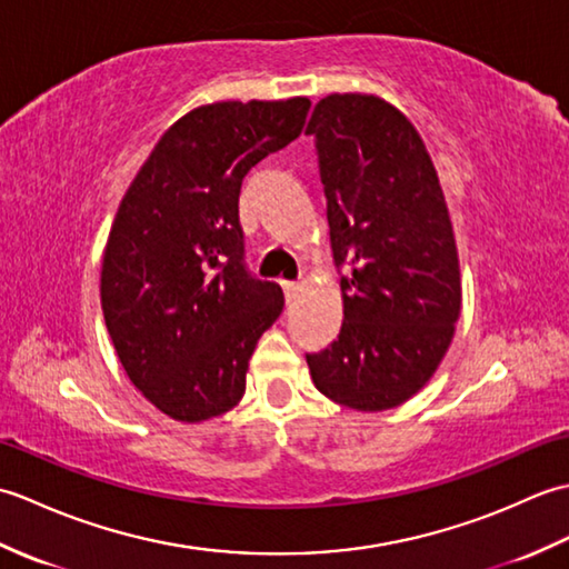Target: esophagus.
Instances as JSON below:
<instances>
[{
  "mask_svg": "<svg viewBox=\"0 0 569 569\" xmlns=\"http://www.w3.org/2000/svg\"><path fill=\"white\" fill-rule=\"evenodd\" d=\"M281 286H283V293H286V303H291V300L298 296L300 286L296 281H281Z\"/></svg>",
  "mask_w": 569,
  "mask_h": 569,
  "instance_id": "34e87169",
  "label": "esophagus"
}]
</instances>
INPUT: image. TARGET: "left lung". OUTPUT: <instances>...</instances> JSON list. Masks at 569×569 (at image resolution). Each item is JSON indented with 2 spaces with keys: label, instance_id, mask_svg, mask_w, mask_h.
Wrapping results in <instances>:
<instances>
[{
  "label": "left lung",
  "instance_id": "8db88e82",
  "mask_svg": "<svg viewBox=\"0 0 569 569\" xmlns=\"http://www.w3.org/2000/svg\"><path fill=\"white\" fill-rule=\"evenodd\" d=\"M306 134L318 139L332 259L347 269L340 335L308 355L310 377L335 403L389 410L430 381L462 310L450 210L418 129L377 94H328Z\"/></svg>",
  "mask_w": 569,
  "mask_h": 569
}]
</instances>
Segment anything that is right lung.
I'll list each match as a JSON object with an SVG mask.
<instances>
[{"label":"right lung","instance_id":"right-lung-1","mask_svg":"<svg viewBox=\"0 0 569 569\" xmlns=\"http://www.w3.org/2000/svg\"><path fill=\"white\" fill-rule=\"evenodd\" d=\"M308 98L212 102L156 143L107 237L100 298L129 381L180 422L232 410L283 291L244 269L241 180L303 131Z\"/></svg>","mask_w":569,"mask_h":569}]
</instances>
